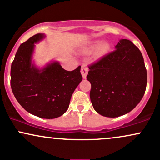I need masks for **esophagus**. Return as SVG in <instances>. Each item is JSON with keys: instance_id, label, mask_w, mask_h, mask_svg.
Wrapping results in <instances>:
<instances>
[{"instance_id": "esophagus-1", "label": "esophagus", "mask_w": 160, "mask_h": 160, "mask_svg": "<svg viewBox=\"0 0 160 160\" xmlns=\"http://www.w3.org/2000/svg\"><path fill=\"white\" fill-rule=\"evenodd\" d=\"M87 73H88V68L87 67H86L85 65H83L81 67V74L82 77H83V79H85L87 77Z\"/></svg>"}]
</instances>
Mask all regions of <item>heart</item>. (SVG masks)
I'll return each instance as SVG.
<instances>
[{"label":"heart","mask_w":160,"mask_h":160,"mask_svg":"<svg viewBox=\"0 0 160 160\" xmlns=\"http://www.w3.org/2000/svg\"><path fill=\"white\" fill-rule=\"evenodd\" d=\"M97 48V52L99 55H102L105 53H106L107 51L108 50L109 48V45L106 42H102L100 44L99 41H96L94 42H92V44L91 45H89V47L83 49L84 52H89L91 51L94 50L95 48Z\"/></svg>","instance_id":"heart-1"}]
</instances>
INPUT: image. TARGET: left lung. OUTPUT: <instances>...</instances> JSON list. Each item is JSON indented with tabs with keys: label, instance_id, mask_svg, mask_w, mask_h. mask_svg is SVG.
<instances>
[{
	"label": "left lung",
	"instance_id": "8db88e82",
	"mask_svg": "<svg viewBox=\"0 0 160 160\" xmlns=\"http://www.w3.org/2000/svg\"><path fill=\"white\" fill-rule=\"evenodd\" d=\"M89 96L99 115L116 118L133 110L144 95L147 74L139 48L121 39L115 50L89 66Z\"/></svg>",
	"mask_w": 160,
	"mask_h": 160
}]
</instances>
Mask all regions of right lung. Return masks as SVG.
<instances>
[{
  "label": "right lung",
  "mask_w": 160,
  "mask_h": 160,
  "mask_svg": "<svg viewBox=\"0 0 160 160\" xmlns=\"http://www.w3.org/2000/svg\"><path fill=\"white\" fill-rule=\"evenodd\" d=\"M38 33L21 44L12 62L10 86L17 102L32 115L52 119L64 114L83 77L80 68L65 71L57 61L39 68L32 61L36 45L45 38Z\"/></svg>",
  "instance_id": "1"
}]
</instances>
